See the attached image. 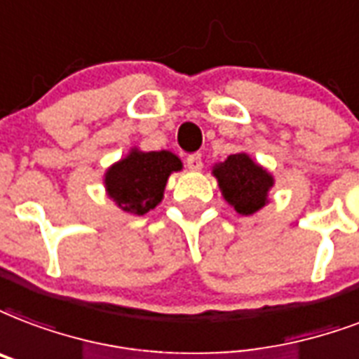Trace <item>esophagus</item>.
Masks as SVG:
<instances>
[{"label": "esophagus", "mask_w": 359, "mask_h": 359, "mask_svg": "<svg viewBox=\"0 0 359 359\" xmlns=\"http://www.w3.org/2000/svg\"><path fill=\"white\" fill-rule=\"evenodd\" d=\"M186 165H188V169H191V171H199V169L203 168V160H201V154H190L188 158H186Z\"/></svg>", "instance_id": "34e87169"}]
</instances>
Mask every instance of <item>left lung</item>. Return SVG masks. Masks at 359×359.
<instances>
[{
	"label": "left lung",
	"instance_id": "left-lung-1",
	"mask_svg": "<svg viewBox=\"0 0 359 359\" xmlns=\"http://www.w3.org/2000/svg\"><path fill=\"white\" fill-rule=\"evenodd\" d=\"M212 175L218 179L224 199L239 215H254L267 203L273 177L245 152L228 156L224 163L215 165Z\"/></svg>",
	"mask_w": 359,
	"mask_h": 359
}]
</instances>
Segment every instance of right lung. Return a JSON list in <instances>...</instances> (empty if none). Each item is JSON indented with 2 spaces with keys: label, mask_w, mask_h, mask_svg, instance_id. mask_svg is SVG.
Here are the masks:
<instances>
[{
  "label": "right lung",
  "mask_w": 359,
  "mask_h": 359,
  "mask_svg": "<svg viewBox=\"0 0 359 359\" xmlns=\"http://www.w3.org/2000/svg\"><path fill=\"white\" fill-rule=\"evenodd\" d=\"M182 169V161L169 150H131L105 173L109 198L130 215L143 216L163 198L169 175Z\"/></svg>",
  "instance_id": "1"
}]
</instances>
